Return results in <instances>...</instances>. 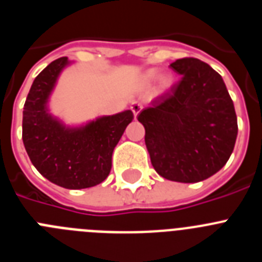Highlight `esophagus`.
<instances>
[{
  "label": "esophagus",
  "instance_id": "obj_1",
  "mask_svg": "<svg viewBox=\"0 0 262 262\" xmlns=\"http://www.w3.org/2000/svg\"><path fill=\"white\" fill-rule=\"evenodd\" d=\"M142 108H143V105H142V103L134 102L133 105H131V110H133V113H134V115H135V118L138 117L139 113H140V111H142Z\"/></svg>",
  "mask_w": 262,
  "mask_h": 262
}]
</instances>
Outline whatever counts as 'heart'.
Segmentation results:
<instances>
[{"label": "heart", "mask_w": 262, "mask_h": 262, "mask_svg": "<svg viewBox=\"0 0 262 262\" xmlns=\"http://www.w3.org/2000/svg\"><path fill=\"white\" fill-rule=\"evenodd\" d=\"M157 78V71L156 69H151V71H148L147 73L144 75V81L145 82H152ZM169 77L168 76H161L160 77V84L161 85H168L169 84Z\"/></svg>", "instance_id": "1"}]
</instances>
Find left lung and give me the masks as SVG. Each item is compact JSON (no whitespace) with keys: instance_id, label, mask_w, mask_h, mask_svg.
<instances>
[{"instance_id":"8db88e82","label":"left lung","mask_w":262,"mask_h":262,"mask_svg":"<svg viewBox=\"0 0 262 262\" xmlns=\"http://www.w3.org/2000/svg\"><path fill=\"white\" fill-rule=\"evenodd\" d=\"M170 68L181 80L143 108L138 120L155 170L176 182L193 184L219 172L237 136V118L222 76L194 57Z\"/></svg>"}]
</instances>
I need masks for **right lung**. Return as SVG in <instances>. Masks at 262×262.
<instances>
[{"instance_id":"1","label":"right lung","mask_w":262,"mask_h":262,"mask_svg":"<svg viewBox=\"0 0 262 262\" xmlns=\"http://www.w3.org/2000/svg\"><path fill=\"white\" fill-rule=\"evenodd\" d=\"M71 61L60 57L36 76L23 107L22 139L32 165L52 184L86 189L107 178L111 156L134 119L131 110L68 127L48 111V99L60 73Z\"/></svg>"}]
</instances>
